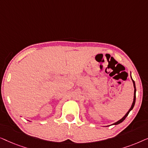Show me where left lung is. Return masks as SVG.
<instances>
[{
  "label": "left lung",
  "mask_w": 148,
  "mask_h": 148,
  "mask_svg": "<svg viewBox=\"0 0 148 148\" xmlns=\"http://www.w3.org/2000/svg\"><path fill=\"white\" fill-rule=\"evenodd\" d=\"M131 79H132V81H133V87H134V97H133V103H132V105H131V107L130 108V109H129V111L128 112H127V113H126V114L123 117L122 119H120V120L119 121H117V122H116V123H114V124H112V125H119V124H120L121 123H122L123 121L125 120V119H126V117L128 116V114H129V113L130 112V111L131 110H133V107H134V106H135V99H136V88H135V82L134 81H133V79H132V77H131Z\"/></svg>",
  "instance_id": "left-lung-1"
}]
</instances>
